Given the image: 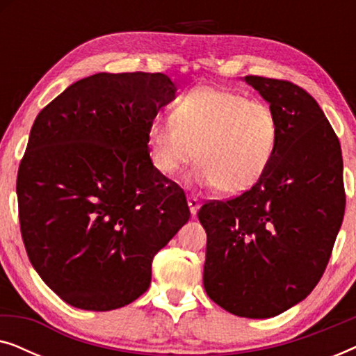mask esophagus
Listing matches in <instances>:
<instances>
[{
	"mask_svg": "<svg viewBox=\"0 0 356 356\" xmlns=\"http://www.w3.org/2000/svg\"><path fill=\"white\" fill-rule=\"evenodd\" d=\"M188 206H189V211H191L193 216H196L199 207H201V201L196 196H188Z\"/></svg>",
	"mask_w": 356,
	"mask_h": 356,
	"instance_id": "1",
	"label": "esophagus"
}]
</instances>
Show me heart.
Masks as SVG:
<instances>
[{"label": "heart", "instance_id": "obj_1", "mask_svg": "<svg viewBox=\"0 0 356 356\" xmlns=\"http://www.w3.org/2000/svg\"><path fill=\"white\" fill-rule=\"evenodd\" d=\"M279 121L269 105L212 86L175 102L172 118L149 129L159 172L173 177L196 159L194 183L222 194H241L269 170L279 144Z\"/></svg>", "mask_w": 356, "mask_h": 356}]
</instances>
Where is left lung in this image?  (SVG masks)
<instances>
[{
	"label": "left lung",
	"mask_w": 356,
	"mask_h": 356,
	"mask_svg": "<svg viewBox=\"0 0 356 356\" xmlns=\"http://www.w3.org/2000/svg\"><path fill=\"white\" fill-rule=\"evenodd\" d=\"M279 121L261 181L197 217L207 233L204 289L228 313L266 319L308 296L343 220L342 149L313 97L289 81L246 76Z\"/></svg>",
	"instance_id": "obj_1"
}]
</instances>
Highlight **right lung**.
I'll return each instance as SVG.
<instances>
[{"mask_svg": "<svg viewBox=\"0 0 356 356\" xmlns=\"http://www.w3.org/2000/svg\"><path fill=\"white\" fill-rule=\"evenodd\" d=\"M175 92L162 72H99L33 121L16 184L22 240L37 274L74 308L138 300L154 256L191 217L149 155L150 126Z\"/></svg>", "mask_w": 356, "mask_h": 356, "instance_id": "right-lung-1", "label": "right lung"}]
</instances>
